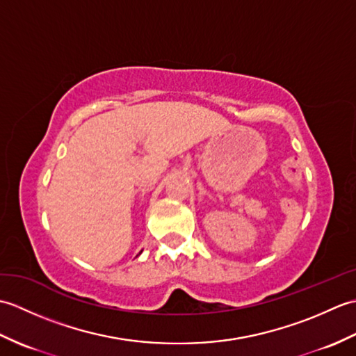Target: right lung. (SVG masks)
I'll return each instance as SVG.
<instances>
[{
    "mask_svg": "<svg viewBox=\"0 0 356 356\" xmlns=\"http://www.w3.org/2000/svg\"><path fill=\"white\" fill-rule=\"evenodd\" d=\"M139 254H140V252H139Z\"/></svg>",
    "mask_w": 356,
    "mask_h": 356,
    "instance_id": "right-lung-1",
    "label": "right lung"
}]
</instances>
